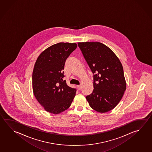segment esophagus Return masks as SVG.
Masks as SVG:
<instances>
[{"label":"esophagus","mask_w":152,"mask_h":152,"mask_svg":"<svg viewBox=\"0 0 152 152\" xmlns=\"http://www.w3.org/2000/svg\"><path fill=\"white\" fill-rule=\"evenodd\" d=\"M77 88L78 89V90H80V89H81V86H80V85H79V86H77Z\"/></svg>","instance_id":"obj_1"}]
</instances>
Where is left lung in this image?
Here are the masks:
<instances>
[{
    "label": "left lung",
    "instance_id": "left-lung-1",
    "mask_svg": "<svg viewBox=\"0 0 152 152\" xmlns=\"http://www.w3.org/2000/svg\"><path fill=\"white\" fill-rule=\"evenodd\" d=\"M93 74L94 89L86 96L90 107L103 113L111 110L126 90L123 68L109 48L100 42L77 43Z\"/></svg>",
    "mask_w": 152,
    "mask_h": 152
}]
</instances>
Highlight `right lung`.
<instances>
[{
	"label": "right lung",
	"mask_w": 152,
	"mask_h": 152,
	"mask_svg": "<svg viewBox=\"0 0 152 152\" xmlns=\"http://www.w3.org/2000/svg\"><path fill=\"white\" fill-rule=\"evenodd\" d=\"M77 48L76 43H58L39 56L33 72V89L36 99L45 110L58 114L72 103L77 89L67 85L63 69L67 58Z\"/></svg>",
	"instance_id": "1"
}]
</instances>
